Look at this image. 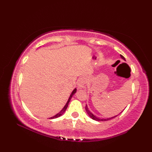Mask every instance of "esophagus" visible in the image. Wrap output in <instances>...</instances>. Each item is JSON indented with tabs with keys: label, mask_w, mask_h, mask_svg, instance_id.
Wrapping results in <instances>:
<instances>
[{
	"label": "esophagus",
	"mask_w": 152,
	"mask_h": 152,
	"mask_svg": "<svg viewBox=\"0 0 152 152\" xmlns=\"http://www.w3.org/2000/svg\"><path fill=\"white\" fill-rule=\"evenodd\" d=\"M86 83V78L85 77H82V78H80L78 80V89H83L84 88Z\"/></svg>",
	"instance_id": "esophagus-1"
}]
</instances>
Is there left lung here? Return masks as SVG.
Here are the masks:
<instances>
[{
  "instance_id": "8db88e82",
  "label": "left lung",
  "mask_w": 152,
  "mask_h": 152,
  "mask_svg": "<svg viewBox=\"0 0 152 152\" xmlns=\"http://www.w3.org/2000/svg\"><path fill=\"white\" fill-rule=\"evenodd\" d=\"M120 56H121L122 59H124V61H125V57H124V56H121V55H120ZM86 110L87 113H88V114L89 115V116L90 118H91L93 119H94V120H95V121H104L110 120V119L115 118L116 116H118V115H119V114H118V115H117L114 116V117L109 118H106V119H101V118H97V117H96V116H95V115H93V114H92V113L89 111V108H88V106H87V105L86 106Z\"/></svg>"
}]
</instances>
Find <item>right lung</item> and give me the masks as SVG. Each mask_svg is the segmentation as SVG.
<instances>
[{
    "mask_svg": "<svg viewBox=\"0 0 152 152\" xmlns=\"http://www.w3.org/2000/svg\"><path fill=\"white\" fill-rule=\"evenodd\" d=\"M76 92V88L74 89L73 90V91H72V93H71V95H70V96H69V100H68L67 102L66 103V104H65V106H64L62 110H61L59 113H58V114H57L56 115H55L54 116H53V117H51V118H49V119H55V118H57L60 117L61 115H62L64 114V112H65V110H66V108H67V107H68V105H69V102H70V101L71 98H72V96L74 94H75Z\"/></svg>",
    "mask_w": 152,
    "mask_h": 152,
    "instance_id": "1",
    "label": "right lung"
}]
</instances>
